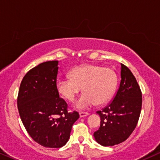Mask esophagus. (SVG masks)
Here are the masks:
<instances>
[{
  "instance_id": "obj_1",
  "label": "esophagus",
  "mask_w": 160,
  "mask_h": 160,
  "mask_svg": "<svg viewBox=\"0 0 160 160\" xmlns=\"http://www.w3.org/2000/svg\"><path fill=\"white\" fill-rule=\"evenodd\" d=\"M88 115H89V114L87 112H80V117H86L88 116Z\"/></svg>"
}]
</instances>
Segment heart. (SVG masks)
<instances>
[{
  "instance_id": "b5f03b06",
  "label": "heart",
  "mask_w": 160,
  "mask_h": 160,
  "mask_svg": "<svg viewBox=\"0 0 160 160\" xmlns=\"http://www.w3.org/2000/svg\"><path fill=\"white\" fill-rule=\"evenodd\" d=\"M69 78L57 80V91L65 100L73 102L82 88L83 94L74 104L78 110L90 108L95 102L106 103L114 94L117 82L114 70L92 64L74 68L70 71Z\"/></svg>"
}]
</instances>
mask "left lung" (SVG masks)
Here are the masks:
<instances>
[{
    "mask_svg": "<svg viewBox=\"0 0 160 160\" xmlns=\"http://www.w3.org/2000/svg\"><path fill=\"white\" fill-rule=\"evenodd\" d=\"M118 90L108 106L98 111L100 127L94 133L102 146H113L128 138L136 128L142 108V93L136 78L128 67L120 64Z\"/></svg>",
    "mask_w": 160,
    "mask_h": 160,
    "instance_id": "8db88e82",
    "label": "left lung"
}]
</instances>
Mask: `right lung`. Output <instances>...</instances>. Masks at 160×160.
<instances>
[{"mask_svg":"<svg viewBox=\"0 0 160 160\" xmlns=\"http://www.w3.org/2000/svg\"><path fill=\"white\" fill-rule=\"evenodd\" d=\"M58 60L42 62L22 80L18 108L26 130L38 144L57 148L66 145L72 127L80 117L68 112V105L56 88Z\"/></svg>","mask_w":160,"mask_h":160,"instance_id":"obj_1","label":"right lung"}]
</instances>
